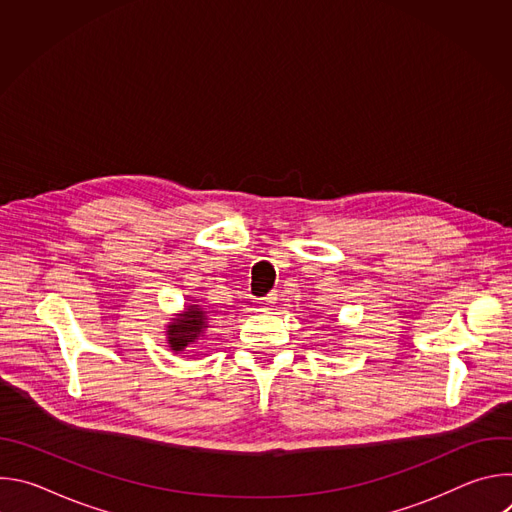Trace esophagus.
Wrapping results in <instances>:
<instances>
[{"label":"esophagus","instance_id":"obj_1","mask_svg":"<svg viewBox=\"0 0 512 512\" xmlns=\"http://www.w3.org/2000/svg\"><path fill=\"white\" fill-rule=\"evenodd\" d=\"M273 304V296H267L263 300H259V308H269Z\"/></svg>","mask_w":512,"mask_h":512}]
</instances>
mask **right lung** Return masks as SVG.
<instances>
[{
    "label": "right lung",
    "mask_w": 512,
    "mask_h": 512,
    "mask_svg": "<svg viewBox=\"0 0 512 512\" xmlns=\"http://www.w3.org/2000/svg\"><path fill=\"white\" fill-rule=\"evenodd\" d=\"M202 328H206V316L198 306H190L188 312H184L174 324L168 326V342L172 350H184L188 344L196 342L202 334Z\"/></svg>",
    "instance_id": "1"
}]
</instances>
